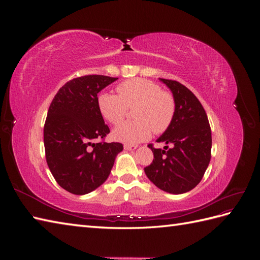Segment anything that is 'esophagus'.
I'll return each mask as SVG.
<instances>
[{"mask_svg":"<svg viewBox=\"0 0 260 260\" xmlns=\"http://www.w3.org/2000/svg\"><path fill=\"white\" fill-rule=\"evenodd\" d=\"M124 149H127V151H135V149L138 148V145H129V144H125Z\"/></svg>","mask_w":260,"mask_h":260,"instance_id":"esophagus-1","label":"esophagus"}]
</instances>
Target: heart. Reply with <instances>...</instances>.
<instances>
[{
	"label": "heart",
	"mask_w": 260,
	"mask_h": 260,
	"mask_svg": "<svg viewBox=\"0 0 260 260\" xmlns=\"http://www.w3.org/2000/svg\"><path fill=\"white\" fill-rule=\"evenodd\" d=\"M118 95L102 93L98 100L100 112L107 121L119 123L128 108H134L136 120L125 121L113 131L115 140L125 144H137L149 139L152 130L161 135L174 121L176 101L174 95L162 91L160 85L142 78H135L117 86Z\"/></svg>",
	"instance_id": "1"
}]
</instances>
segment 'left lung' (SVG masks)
Here are the masks:
<instances>
[{"label": "left lung", "instance_id": "8db88e82", "mask_svg": "<svg viewBox=\"0 0 260 260\" xmlns=\"http://www.w3.org/2000/svg\"><path fill=\"white\" fill-rule=\"evenodd\" d=\"M176 101L174 121L156 142L169 144L152 149L154 159L144 168L145 175L160 190L182 194L198 185L211 157V130L205 109L186 86L175 80L159 79Z\"/></svg>", "mask_w": 260, "mask_h": 260}]
</instances>
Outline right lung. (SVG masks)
Instances as JSON below:
<instances>
[{
  "label": "right lung",
  "mask_w": 260,
  "mask_h": 260,
  "mask_svg": "<svg viewBox=\"0 0 260 260\" xmlns=\"http://www.w3.org/2000/svg\"><path fill=\"white\" fill-rule=\"evenodd\" d=\"M118 78L89 75L68 81L54 96L43 136L46 162L56 182L76 195L103 184L123 146L103 140L109 128L98 106V93Z\"/></svg>",
  "instance_id": "1"
}]
</instances>
